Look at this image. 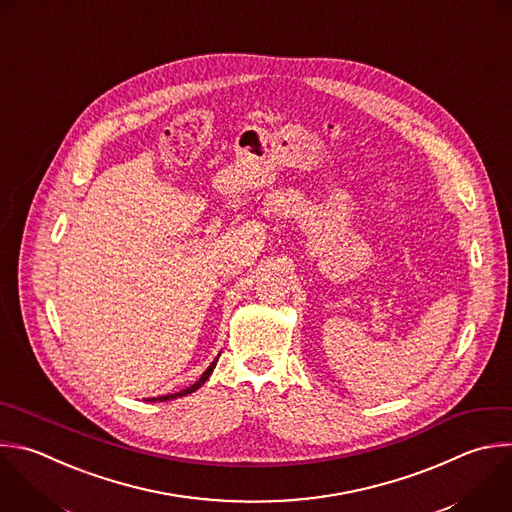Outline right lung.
Returning a JSON list of instances; mask_svg holds the SVG:
<instances>
[{
	"label": "right lung",
	"instance_id": "1",
	"mask_svg": "<svg viewBox=\"0 0 512 512\" xmlns=\"http://www.w3.org/2000/svg\"><path fill=\"white\" fill-rule=\"evenodd\" d=\"M217 362H219V358H215V362L203 372V376L199 378V382H195L193 386H189L187 390H181V392H177V394H166V396H158V398H148L146 402H166V400H175V398H181V396H187V394H193L195 390H199L207 380H209V376L213 374V370H215V366H217Z\"/></svg>",
	"mask_w": 512,
	"mask_h": 512
}]
</instances>
